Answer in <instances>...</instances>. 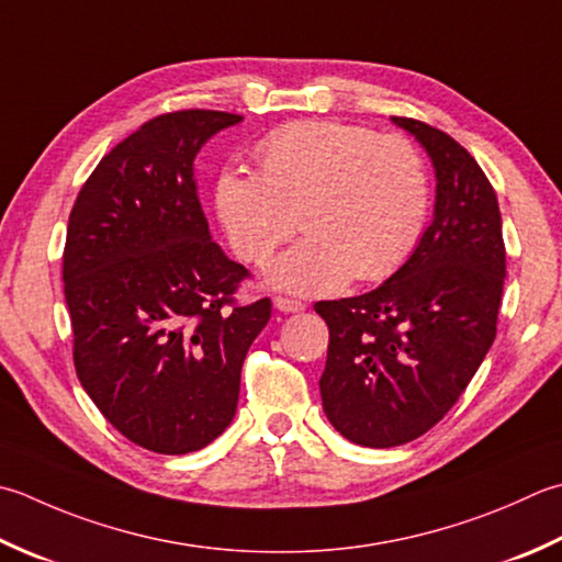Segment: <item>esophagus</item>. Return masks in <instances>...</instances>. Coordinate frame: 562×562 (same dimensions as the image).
I'll return each instance as SVG.
<instances>
[{"instance_id":"34e87169","label":"esophagus","mask_w":562,"mask_h":562,"mask_svg":"<svg viewBox=\"0 0 562 562\" xmlns=\"http://www.w3.org/2000/svg\"><path fill=\"white\" fill-rule=\"evenodd\" d=\"M274 310L278 312H284V314H296V312H302L304 310V304L302 302H296V300H290V296H274Z\"/></svg>"}]
</instances>
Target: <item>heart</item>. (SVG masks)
<instances>
[{
  "instance_id": "1",
  "label": "heart",
  "mask_w": 562,
  "mask_h": 562,
  "mask_svg": "<svg viewBox=\"0 0 562 562\" xmlns=\"http://www.w3.org/2000/svg\"><path fill=\"white\" fill-rule=\"evenodd\" d=\"M260 175L226 170L216 212L246 262H266L296 228L304 238L272 262L268 282L296 294H331L382 280L419 244L428 175L404 136L340 121H296L262 138Z\"/></svg>"
}]
</instances>
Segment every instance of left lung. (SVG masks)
Instances as JSON below:
<instances>
[{
    "label": "left lung",
    "instance_id": "obj_1",
    "mask_svg": "<svg viewBox=\"0 0 562 562\" xmlns=\"http://www.w3.org/2000/svg\"><path fill=\"white\" fill-rule=\"evenodd\" d=\"M392 124L431 158L434 222L378 290L314 304L328 324L324 412L366 448L409 443L458 402L497 336L507 272L497 194L475 158L424 121Z\"/></svg>",
    "mask_w": 562,
    "mask_h": 562
}]
</instances>
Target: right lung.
I'll list each match as a JSON object with an SVG mask.
<instances>
[{
	"label": "right lung",
	"mask_w": 562,
	"mask_h": 562,
	"mask_svg": "<svg viewBox=\"0 0 562 562\" xmlns=\"http://www.w3.org/2000/svg\"><path fill=\"white\" fill-rule=\"evenodd\" d=\"M238 114L156 116L99 160L63 252L75 370L119 434L153 453L209 446L236 416L270 300L234 304L248 270L214 244L194 158Z\"/></svg>",
	"instance_id": "obj_1"
}]
</instances>
